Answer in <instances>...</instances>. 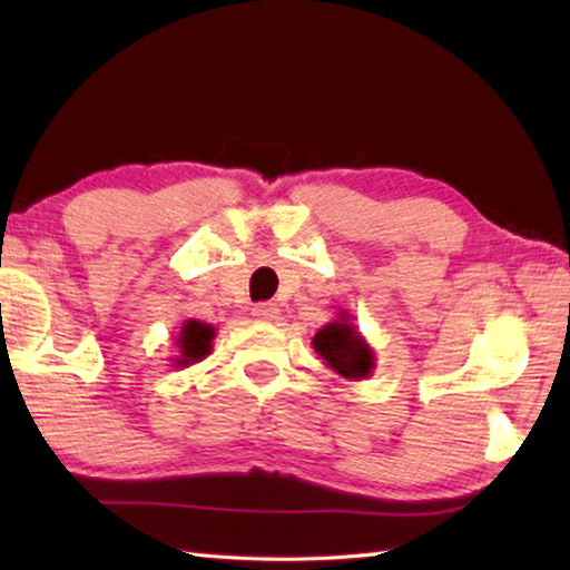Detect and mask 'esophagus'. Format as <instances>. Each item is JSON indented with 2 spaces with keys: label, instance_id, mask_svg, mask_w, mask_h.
<instances>
[{
  "label": "esophagus",
  "instance_id": "1",
  "mask_svg": "<svg viewBox=\"0 0 570 570\" xmlns=\"http://www.w3.org/2000/svg\"><path fill=\"white\" fill-rule=\"evenodd\" d=\"M254 316H256L258 322L272 324V322H276V320H278V306H276V304H272V302H262V304H256V306H254Z\"/></svg>",
  "mask_w": 570,
  "mask_h": 570
}]
</instances>
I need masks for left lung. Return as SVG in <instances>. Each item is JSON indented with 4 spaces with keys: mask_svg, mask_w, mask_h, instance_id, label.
Listing matches in <instances>:
<instances>
[{
    "mask_svg": "<svg viewBox=\"0 0 570 570\" xmlns=\"http://www.w3.org/2000/svg\"><path fill=\"white\" fill-rule=\"evenodd\" d=\"M314 352L320 354L322 364L326 370H332L336 377L360 382L372 377L374 372V350L370 342L364 340V334L356 330L352 316L346 312L336 314V320L324 324L312 340Z\"/></svg>",
    "mask_w": 570,
    "mask_h": 570,
    "instance_id": "1",
    "label": "left lung"
}]
</instances>
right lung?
Masks as SVG:
<instances>
[{"mask_svg":"<svg viewBox=\"0 0 570 570\" xmlns=\"http://www.w3.org/2000/svg\"><path fill=\"white\" fill-rule=\"evenodd\" d=\"M214 326L198 320H186L176 334V354L170 356L173 366H190L204 362L214 352Z\"/></svg>","mask_w":570,"mask_h":570,"instance_id":"add662e5","label":"right lung"}]
</instances>
